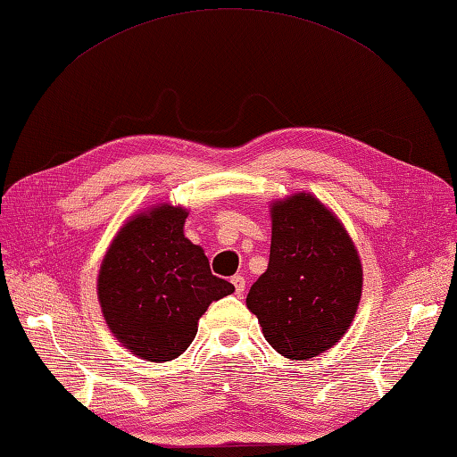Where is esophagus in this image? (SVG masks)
I'll return each mask as SVG.
<instances>
[{
	"label": "esophagus",
	"mask_w": 457,
	"mask_h": 457,
	"mask_svg": "<svg viewBox=\"0 0 457 457\" xmlns=\"http://www.w3.org/2000/svg\"><path fill=\"white\" fill-rule=\"evenodd\" d=\"M232 286H235V290H237V294L240 295L242 292H245V287H246V282H245V278L242 276H232Z\"/></svg>",
	"instance_id": "esophagus-1"
}]
</instances>
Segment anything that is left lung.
<instances>
[{"label":"left lung","instance_id":"left-lung-1","mask_svg":"<svg viewBox=\"0 0 457 457\" xmlns=\"http://www.w3.org/2000/svg\"><path fill=\"white\" fill-rule=\"evenodd\" d=\"M268 270L246 295L266 341L282 357L307 361L339 343L362 294L357 246L335 212L312 193L270 203Z\"/></svg>","mask_w":457,"mask_h":457}]
</instances>
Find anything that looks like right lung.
Returning a JSON list of instances; mask_svg holds the SVG:
<instances>
[{"mask_svg":"<svg viewBox=\"0 0 457 457\" xmlns=\"http://www.w3.org/2000/svg\"><path fill=\"white\" fill-rule=\"evenodd\" d=\"M189 211L155 203L112 238L96 292L108 329L132 355L165 362L183 355L207 307L235 292L211 274L204 250L185 237Z\"/></svg>","mask_w":457,"mask_h":457,"instance_id":"obj_1","label":"right lung"}]
</instances>
